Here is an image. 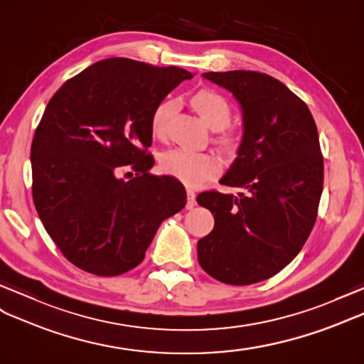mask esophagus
<instances>
[{
  "label": "esophagus",
  "mask_w": 364,
  "mask_h": 364,
  "mask_svg": "<svg viewBox=\"0 0 364 364\" xmlns=\"http://www.w3.org/2000/svg\"><path fill=\"white\" fill-rule=\"evenodd\" d=\"M194 205H196V193H194V190L188 188L187 190V210H191Z\"/></svg>",
  "instance_id": "34e87169"
}]
</instances>
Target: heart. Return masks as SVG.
I'll return each mask as SVG.
<instances>
[{"label": "heart", "mask_w": 364, "mask_h": 364, "mask_svg": "<svg viewBox=\"0 0 364 364\" xmlns=\"http://www.w3.org/2000/svg\"><path fill=\"white\" fill-rule=\"evenodd\" d=\"M191 105L213 129H223L232 120V106L228 100L223 94L213 90H202L194 94ZM173 106L174 103L171 100H164L154 108L151 114V132L154 137L164 139L166 136ZM218 140L224 148L232 149L236 146L239 137L235 131H224ZM159 166L162 173L191 187L211 179L220 171V162L215 154L190 151L183 148H171L162 153Z\"/></svg>", "instance_id": "obj_1"}]
</instances>
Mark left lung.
<instances>
[{
  "label": "left lung",
  "mask_w": 364,
  "mask_h": 364,
  "mask_svg": "<svg viewBox=\"0 0 364 364\" xmlns=\"http://www.w3.org/2000/svg\"><path fill=\"white\" fill-rule=\"evenodd\" d=\"M242 106L244 137L220 179L239 198L202 191L215 227L199 239L198 261L230 286L272 278L303 249L318 216L324 162L307 105L279 80L256 70L205 73Z\"/></svg>",
  "instance_id": "8db88e82"
}]
</instances>
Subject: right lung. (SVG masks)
<instances>
[{"label":"right lung","instance_id":"add662e5","mask_svg":"<svg viewBox=\"0 0 364 364\" xmlns=\"http://www.w3.org/2000/svg\"><path fill=\"white\" fill-rule=\"evenodd\" d=\"M191 77L176 66L115 57L52 95L32 140V198L75 267L99 277L137 267L162 220L185 207L179 181L149 174L148 146L154 108ZM125 169L136 173L127 183L117 179Z\"/></svg>","mask_w":364,"mask_h":364}]
</instances>
